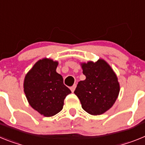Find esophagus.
Listing matches in <instances>:
<instances>
[{
    "label": "esophagus",
    "instance_id": "1",
    "mask_svg": "<svg viewBox=\"0 0 145 145\" xmlns=\"http://www.w3.org/2000/svg\"><path fill=\"white\" fill-rule=\"evenodd\" d=\"M76 84L73 85L72 87H71V88H70V89H71V92H72V93L74 91V90H75V88H76Z\"/></svg>",
    "mask_w": 145,
    "mask_h": 145
}]
</instances>
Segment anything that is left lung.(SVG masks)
Wrapping results in <instances>:
<instances>
[{
	"label": "left lung",
	"instance_id": "obj_1",
	"mask_svg": "<svg viewBox=\"0 0 145 145\" xmlns=\"http://www.w3.org/2000/svg\"><path fill=\"white\" fill-rule=\"evenodd\" d=\"M86 79L78 82L74 93L82 107L93 115H99L110 109L118 99L120 85L113 70L104 60L82 64Z\"/></svg>",
	"mask_w": 145,
	"mask_h": 145
}]
</instances>
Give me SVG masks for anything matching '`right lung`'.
<instances>
[{
	"mask_svg": "<svg viewBox=\"0 0 145 145\" xmlns=\"http://www.w3.org/2000/svg\"><path fill=\"white\" fill-rule=\"evenodd\" d=\"M57 62L50 59L39 60L27 74L24 91L30 105L45 117H52L62 110L64 99L71 93L56 72Z\"/></svg>",
	"mask_w": 145,
	"mask_h": 145,
	"instance_id": "add662e5",
	"label": "right lung"
}]
</instances>
